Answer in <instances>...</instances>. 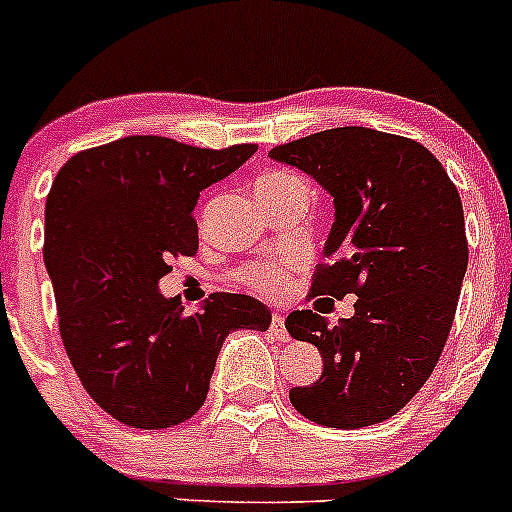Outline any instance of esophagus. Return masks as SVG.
<instances>
[{"label": "esophagus", "instance_id": "obj_1", "mask_svg": "<svg viewBox=\"0 0 512 512\" xmlns=\"http://www.w3.org/2000/svg\"><path fill=\"white\" fill-rule=\"evenodd\" d=\"M270 332H272V335H275V340H280V342L290 340V332H287V327H285V315H282V312H272Z\"/></svg>", "mask_w": 512, "mask_h": 512}]
</instances>
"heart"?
<instances>
[{"label": "heart", "instance_id": "b5f03b06", "mask_svg": "<svg viewBox=\"0 0 512 512\" xmlns=\"http://www.w3.org/2000/svg\"><path fill=\"white\" fill-rule=\"evenodd\" d=\"M300 187H305V182L287 170H267V172H262L255 182L257 197L280 195V192L300 190ZM240 280L245 282L250 290L260 292V295L275 297V295H282V292H285L287 270L282 262H275V260L252 262V265H247L245 270L240 272Z\"/></svg>", "mask_w": 512, "mask_h": 512}]
</instances>
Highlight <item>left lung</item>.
<instances>
[{
    "label": "left lung",
    "instance_id": "obj_1",
    "mask_svg": "<svg viewBox=\"0 0 512 512\" xmlns=\"http://www.w3.org/2000/svg\"><path fill=\"white\" fill-rule=\"evenodd\" d=\"M270 157L335 205L312 295H357L355 315L335 325L312 310L287 315V332L322 355L320 380L292 388V405L327 428L382 423L423 388L453 327L468 270L458 187L420 142L367 127L317 132Z\"/></svg>",
    "mask_w": 512,
    "mask_h": 512
}]
</instances>
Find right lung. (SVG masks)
Wrapping results in <instances>:
<instances>
[{"instance_id":"1","label":"right lung","mask_w":512,"mask_h":512,"mask_svg":"<svg viewBox=\"0 0 512 512\" xmlns=\"http://www.w3.org/2000/svg\"><path fill=\"white\" fill-rule=\"evenodd\" d=\"M255 145L202 150L155 135L92 147L57 172L44 207V265L59 335L89 398L132 428L185 423L202 408L235 330H267L270 307L217 292L192 315L160 280L197 252L200 192Z\"/></svg>"}]
</instances>
